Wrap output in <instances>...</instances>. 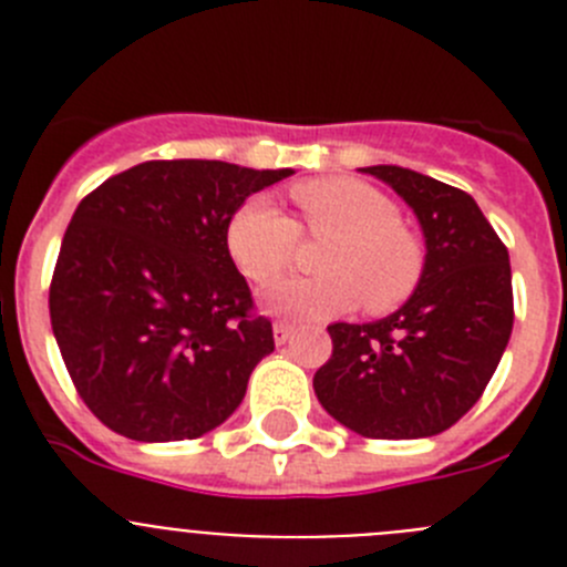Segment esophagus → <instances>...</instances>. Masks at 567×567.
Returning <instances> with one entry per match:
<instances>
[{"instance_id":"esophagus-1","label":"esophagus","mask_w":567,"mask_h":567,"mask_svg":"<svg viewBox=\"0 0 567 567\" xmlns=\"http://www.w3.org/2000/svg\"><path fill=\"white\" fill-rule=\"evenodd\" d=\"M272 334H275V343L284 346L295 334V327L292 323H287V320H278V323L272 327Z\"/></svg>"}]
</instances>
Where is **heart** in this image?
<instances>
[{
	"mask_svg": "<svg viewBox=\"0 0 567 567\" xmlns=\"http://www.w3.org/2000/svg\"><path fill=\"white\" fill-rule=\"evenodd\" d=\"M292 202L309 235H329L315 278H289L267 292V309L295 320H323L354 309L385 315L403 307L423 278V247L400 221L389 195L358 178L295 184ZM235 267L267 287L292 267L298 224L267 195H252L227 224Z\"/></svg>",
	"mask_w": 567,
	"mask_h": 567,
	"instance_id": "1",
	"label": "heart"
}]
</instances>
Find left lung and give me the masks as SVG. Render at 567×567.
Listing matches in <instances>:
<instances>
[{"label":"left lung","instance_id":"1","mask_svg":"<svg viewBox=\"0 0 567 567\" xmlns=\"http://www.w3.org/2000/svg\"><path fill=\"white\" fill-rule=\"evenodd\" d=\"M363 173L417 215L423 278L389 318L329 327L332 358L315 372V394L360 437H434L483 398L508 346V249L463 189L394 164Z\"/></svg>","mask_w":567,"mask_h":567}]
</instances>
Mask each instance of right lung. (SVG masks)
I'll return each instance as SVG.
<instances>
[{
	"mask_svg": "<svg viewBox=\"0 0 567 567\" xmlns=\"http://www.w3.org/2000/svg\"><path fill=\"white\" fill-rule=\"evenodd\" d=\"M292 173L144 162L82 198L50 280V327L79 398L115 434L195 440L238 409L275 338L227 224Z\"/></svg>",
	"mask_w": 567,
	"mask_h": 567,
	"instance_id": "obj_1",
	"label": "right lung"
}]
</instances>
